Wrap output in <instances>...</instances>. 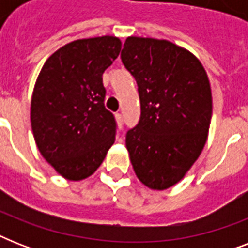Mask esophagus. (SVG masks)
Returning a JSON list of instances; mask_svg holds the SVG:
<instances>
[{
    "instance_id": "1",
    "label": "esophagus",
    "mask_w": 248,
    "mask_h": 248,
    "mask_svg": "<svg viewBox=\"0 0 248 248\" xmlns=\"http://www.w3.org/2000/svg\"><path fill=\"white\" fill-rule=\"evenodd\" d=\"M116 121H117V124H118V127H122V124H124V117L121 113H116Z\"/></svg>"
}]
</instances>
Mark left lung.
Segmentation results:
<instances>
[{
	"instance_id": "8db88e82",
	"label": "left lung",
	"mask_w": 248,
	"mask_h": 248,
	"mask_svg": "<svg viewBox=\"0 0 248 248\" xmlns=\"http://www.w3.org/2000/svg\"><path fill=\"white\" fill-rule=\"evenodd\" d=\"M121 59L139 90L141 116L126 148L136 176L153 190L177 184L207 141L212 95L207 73L186 48L127 37Z\"/></svg>"
}]
</instances>
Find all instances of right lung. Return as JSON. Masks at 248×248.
<instances>
[{
    "label": "right lung",
    "mask_w": 248,
    "mask_h": 248,
    "mask_svg": "<svg viewBox=\"0 0 248 248\" xmlns=\"http://www.w3.org/2000/svg\"><path fill=\"white\" fill-rule=\"evenodd\" d=\"M114 36L64 45L37 77L31 124L37 148L64 179L93 175L116 140V121L104 107L103 73L120 55Z\"/></svg>",
    "instance_id": "1"
}]
</instances>
